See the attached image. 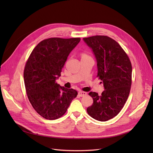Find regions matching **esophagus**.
Masks as SVG:
<instances>
[{
	"label": "esophagus",
	"instance_id": "1",
	"mask_svg": "<svg viewBox=\"0 0 153 153\" xmlns=\"http://www.w3.org/2000/svg\"><path fill=\"white\" fill-rule=\"evenodd\" d=\"M87 94V93L86 92H83V91H80L79 92H78V95H79L81 97H83V96H85Z\"/></svg>",
	"mask_w": 153,
	"mask_h": 153
}]
</instances>
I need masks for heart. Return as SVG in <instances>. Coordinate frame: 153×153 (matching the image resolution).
<instances>
[{
    "instance_id": "heart-1",
    "label": "heart",
    "mask_w": 153,
    "mask_h": 153,
    "mask_svg": "<svg viewBox=\"0 0 153 153\" xmlns=\"http://www.w3.org/2000/svg\"><path fill=\"white\" fill-rule=\"evenodd\" d=\"M87 56H89V55L85 54V53H83V55H82V57H87Z\"/></svg>"
}]
</instances>
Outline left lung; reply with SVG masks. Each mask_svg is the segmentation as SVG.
I'll return each instance as SVG.
<instances>
[{"label": "left lung", "mask_w": 153, "mask_h": 153, "mask_svg": "<svg viewBox=\"0 0 153 153\" xmlns=\"http://www.w3.org/2000/svg\"><path fill=\"white\" fill-rule=\"evenodd\" d=\"M83 39L95 55L97 77L102 81L105 89L100 96L89 92L93 103L87 112L96 120L106 121L116 116L128 98L131 85V63L120 45L110 37L94 36Z\"/></svg>", "instance_id": "8db88e82"}]
</instances>
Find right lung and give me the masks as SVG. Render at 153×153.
Returning <instances> with one entry per match:
<instances>
[{
    "label": "right lung",
    "instance_id": "right-lung-1",
    "mask_svg": "<svg viewBox=\"0 0 153 153\" xmlns=\"http://www.w3.org/2000/svg\"><path fill=\"white\" fill-rule=\"evenodd\" d=\"M80 41V38L44 39L26 62L24 78L27 97L37 113L46 119L62 117L78 94L75 90L60 86L56 80L69 54Z\"/></svg>",
    "mask_w": 153,
    "mask_h": 153
}]
</instances>
